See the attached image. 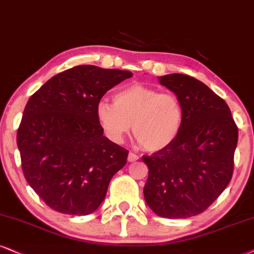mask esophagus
I'll return each instance as SVG.
<instances>
[{
  "instance_id": "esophagus-1",
  "label": "esophagus",
  "mask_w": 254,
  "mask_h": 254,
  "mask_svg": "<svg viewBox=\"0 0 254 254\" xmlns=\"http://www.w3.org/2000/svg\"><path fill=\"white\" fill-rule=\"evenodd\" d=\"M128 161L129 162H134V161H136V160H139V156H137L136 154H134V153H132V152H129V154H128Z\"/></svg>"
}]
</instances>
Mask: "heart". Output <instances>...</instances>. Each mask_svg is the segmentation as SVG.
Wrapping results in <instances>:
<instances>
[{
	"label": "heart",
	"instance_id": "heart-1",
	"mask_svg": "<svg viewBox=\"0 0 254 254\" xmlns=\"http://www.w3.org/2000/svg\"><path fill=\"white\" fill-rule=\"evenodd\" d=\"M96 118L112 141L122 142L132 127L134 136L143 149L158 152L172 145L179 136L185 112L175 94L132 84L115 93L114 103L100 100Z\"/></svg>",
	"mask_w": 254,
	"mask_h": 254
}]
</instances>
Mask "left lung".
Masks as SVG:
<instances>
[{"mask_svg":"<svg viewBox=\"0 0 254 254\" xmlns=\"http://www.w3.org/2000/svg\"><path fill=\"white\" fill-rule=\"evenodd\" d=\"M184 106L183 129L166 148L143 155L147 205L159 217L202 213L230 184L238 127L227 103L201 81L185 74L159 76Z\"/></svg>","mask_w":254,"mask_h":254,"instance_id":"8db88e82","label":"left lung"}]
</instances>
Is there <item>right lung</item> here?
Here are the masks:
<instances>
[{"label":"right lung","mask_w":254,"mask_h":254,"mask_svg":"<svg viewBox=\"0 0 254 254\" xmlns=\"http://www.w3.org/2000/svg\"><path fill=\"white\" fill-rule=\"evenodd\" d=\"M128 70L76 65L53 76L28 100L17 147L24 178L54 211L93 213L128 151L103 135L96 105Z\"/></svg>","instance_id":"right-lung-1"}]
</instances>
